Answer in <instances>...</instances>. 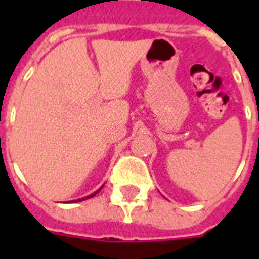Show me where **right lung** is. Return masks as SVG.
Returning <instances> with one entry per match:
<instances>
[{
	"mask_svg": "<svg viewBox=\"0 0 259 259\" xmlns=\"http://www.w3.org/2000/svg\"><path fill=\"white\" fill-rule=\"evenodd\" d=\"M101 189H102V188H99V189H98V191H97V192H94L93 195H90V196H87V197H83V199H79V200H76V201H82V200H84V199H90V197L95 196V195H97V193L99 192V191H101Z\"/></svg>",
	"mask_w": 259,
	"mask_h": 259,
	"instance_id": "1",
	"label": "right lung"
}]
</instances>
